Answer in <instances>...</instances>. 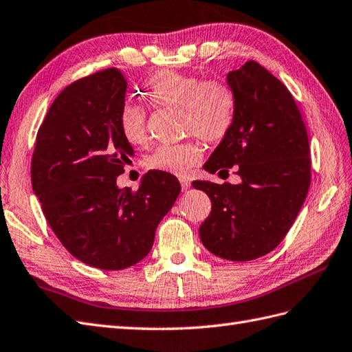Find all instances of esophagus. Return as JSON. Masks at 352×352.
<instances>
[{
	"label": "esophagus",
	"mask_w": 352,
	"mask_h": 352,
	"mask_svg": "<svg viewBox=\"0 0 352 352\" xmlns=\"http://www.w3.org/2000/svg\"><path fill=\"white\" fill-rule=\"evenodd\" d=\"M179 183H182V190L183 192H187L188 188H190V182H188V179L182 178V179H179Z\"/></svg>",
	"instance_id": "obj_1"
}]
</instances>
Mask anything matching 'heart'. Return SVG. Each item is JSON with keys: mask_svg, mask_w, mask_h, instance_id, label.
I'll list each match as a JSON object with an SVG mask.
<instances>
[{"mask_svg": "<svg viewBox=\"0 0 352 352\" xmlns=\"http://www.w3.org/2000/svg\"><path fill=\"white\" fill-rule=\"evenodd\" d=\"M148 102L156 108H178L184 135H196L208 144L226 140L235 122L236 99L233 89L219 77L201 78L195 74L164 69L146 83ZM123 138L135 147L148 142L147 110L124 104L119 114ZM204 156L202 144L190 138L179 144L157 147L147 157V168L159 173L186 175Z\"/></svg>", "mask_w": 352, "mask_h": 352, "instance_id": "heart-1", "label": "heart"}]
</instances>
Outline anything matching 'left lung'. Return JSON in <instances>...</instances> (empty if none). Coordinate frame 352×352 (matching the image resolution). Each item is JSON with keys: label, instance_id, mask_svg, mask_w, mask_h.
<instances>
[{"label": "left lung", "instance_id": "left-lung-1", "mask_svg": "<svg viewBox=\"0 0 352 352\" xmlns=\"http://www.w3.org/2000/svg\"><path fill=\"white\" fill-rule=\"evenodd\" d=\"M228 83L235 122L204 168L229 175L235 166L241 183L192 186L212 204L199 228L202 244L221 258L248 262L276 248L299 214L311 186L309 141L290 90L258 62L230 71Z\"/></svg>", "mask_w": 352, "mask_h": 352}]
</instances>
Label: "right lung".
<instances>
[{"instance_id": "1", "label": "right lung", "mask_w": 352, "mask_h": 352, "mask_svg": "<svg viewBox=\"0 0 352 352\" xmlns=\"http://www.w3.org/2000/svg\"><path fill=\"white\" fill-rule=\"evenodd\" d=\"M128 80L107 68L56 96L37 132L31 182L52 230L80 262L126 269L146 257L157 224L182 192L173 174L148 170L138 190L116 179L133 155L119 114Z\"/></svg>"}]
</instances>
